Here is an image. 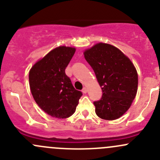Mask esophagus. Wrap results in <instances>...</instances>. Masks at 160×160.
Here are the masks:
<instances>
[{
  "instance_id": "34e87169",
  "label": "esophagus",
  "mask_w": 160,
  "mask_h": 160,
  "mask_svg": "<svg viewBox=\"0 0 160 160\" xmlns=\"http://www.w3.org/2000/svg\"><path fill=\"white\" fill-rule=\"evenodd\" d=\"M82 92H83V93H86L87 92H88V88H87L86 87H84V88H83V90H82Z\"/></svg>"
}]
</instances>
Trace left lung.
Instances as JSON below:
<instances>
[{
    "mask_svg": "<svg viewBox=\"0 0 160 160\" xmlns=\"http://www.w3.org/2000/svg\"><path fill=\"white\" fill-rule=\"evenodd\" d=\"M102 89V98L94 101L97 115L115 120L130 108L138 90V73L131 60L118 48L98 43L84 52Z\"/></svg>",
    "mask_w": 160,
    "mask_h": 160,
    "instance_id": "1",
    "label": "left lung"
}]
</instances>
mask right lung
<instances>
[{"instance_id": "add662e5", "label": "right lung", "mask_w": 160, "mask_h": 160, "mask_svg": "<svg viewBox=\"0 0 160 160\" xmlns=\"http://www.w3.org/2000/svg\"><path fill=\"white\" fill-rule=\"evenodd\" d=\"M75 48L59 46L36 62L29 72V85L36 104L46 114L67 118L76 111L82 92L72 86L65 70Z\"/></svg>"}]
</instances>
